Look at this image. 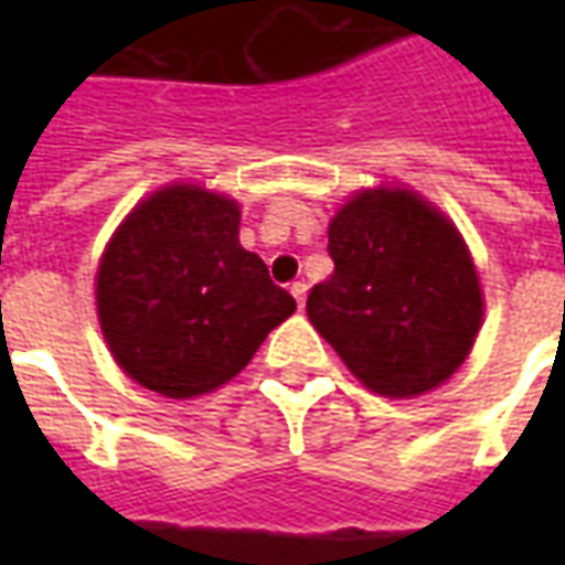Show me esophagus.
I'll return each instance as SVG.
<instances>
[{
	"instance_id": "1",
	"label": "esophagus",
	"mask_w": 565,
	"mask_h": 565,
	"mask_svg": "<svg viewBox=\"0 0 565 565\" xmlns=\"http://www.w3.org/2000/svg\"><path fill=\"white\" fill-rule=\"evenodd\" d=\"M290 294H294V299L299 302V308H302V306H306L308 284L306 281H294V284H290Z\"/></svg>"
}]
</instances>
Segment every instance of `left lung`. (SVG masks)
Segmentation results:
<instances>
[{
  "mask_svg": "<svg viewBox=\"0 0 565 565\" xmlns=\"http://www.w3.org/2000/svg\"><path fill=\"white\" fill-rule=\"evenodd\" d=\"M330 257L308 320L366 391L415 399L472 354L484 320L478 266L457 223L417 190L381 181L344 199Z\"/></svg>",
  "mask_w": 565,
  "mask_h": 565,
  "instance_id": "1",
  "label": "left lung"
}]
</instances>
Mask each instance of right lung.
<instances>
[{
  "instance_id": "right-lung-1",
  "label": "right lung",
  "mask_w": 565,
  "mask_h": 565,
  "mask_svg": "<svg viewBox=\"0 0 565 565\" xmlns=\"http://www.w3.org/2000/svg\"><path fill=\"white\" fill-rule=\"evenodd\" d=\"M233 196L169 181L120 221L96 266L99 330L129 379L166 399L214 393L254 360L296 299L238 242Z\"/></svg>"
}]
</instances>
